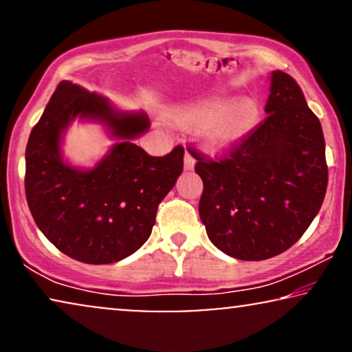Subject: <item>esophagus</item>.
Masks as SVG:
<instances>
[{
	"instance_id": "esophagus-1",
	"label": "esophagus",
	"mask_w": 352,
	"mask_h": 352,
	"mask_svg": "<svg viewBox=\"0 0 352 352\" xmlns=\"http://www.w3.org/2000/svg\"><path fill=\"white\" fill-rule=\"evenodd\" d=\"M194 166H195V158L192 157L190 153L186 151V155H184V170L190 171V170H194Z\"/></svg>"
}]
</instances>
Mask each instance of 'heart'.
<instances>
[{
  "label": "heart",
  "mask_w": 352,
  "mask_h": 352,
  "mask_svg": "<svg viewBox=\"0 0 352 352\" xmlns=\"http://www.w3.org/2000/svg\"><path fill=\"white\" fill-rule=\"evenodd\" d=\"M259 105L245 98L237 102L214 99L187 104L173 110L171 122L181 128H200V139L206 151L223 152L247 136L259 122Z\"/></svg>",
  "instance_id": "1"
}]
</instances>
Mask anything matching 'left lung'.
Segmentation results:
<instances>
[{
	"mask_svg": "<svg viewBox=\"0 0 352 352\" xmlns=\"http://www.w3.org/2000/svg\"><path fill=\"white\" fill-rule=\"evenodd\" d=\"M267 117L219 160L200 152L199 213L216 248L242 261L277 256L319 213L329 182L325 139L295 80L272 72Z\"/></svg>",
	"mask_w": 352,
	"mask_h": 352,
	"instance_id": "1",
	"label": "left lung"
}]
</instances>
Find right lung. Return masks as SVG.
<instances>
[{"mask_svg": "<svg viewBox=\"0 0 352 352\" xmlns=\"http://www.w3.org/2000/svg\"><path fill=\"white\" fill-rule=\"evenodd\" d=\"M75 118L102 122L119 139L91 170L61 158V136ZM148 126L144 112H122L72 81L57 86L28 138L25 195L38 228L67 256L117 263L151 237L158 205L182 173L184 148L148 155L133 142Z\"/></svg>", "mask_w": 352, "mask_h": 352, "instance_id": "add662e5", "label": "right lung"}]
</instances>
